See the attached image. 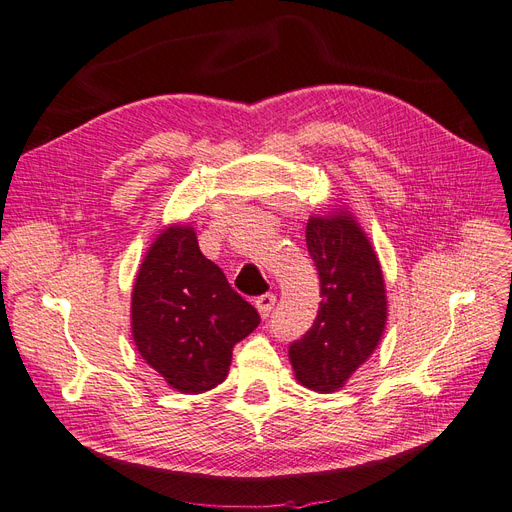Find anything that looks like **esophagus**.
Returning a JSON list of instances; mask_svg holds the SVG:
<instances>
[{
  "label": "esophagus",
  "instance_id": "34e87169",
  "mask_svg": "<svg viewBox=\"0 0 512 512\" xmlns=\"http://www.w3.org/2000/svg\"><path fill=\"white\" fill-rule=\"evenodd\" d=\"M274 304H276V295H274V293H263V295H259V298L255 300V306H257L259 315H261L263 319H268V317L272 315Z\"/></svg>",
  "mask_w": 512,
  "mask_h": 512
}]
</instances>
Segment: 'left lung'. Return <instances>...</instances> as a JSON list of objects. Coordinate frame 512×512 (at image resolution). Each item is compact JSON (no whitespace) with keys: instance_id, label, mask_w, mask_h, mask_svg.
<instances>
[{"instance_id":"1","label":"left lung","mask_w":512,"mask_h":512,"mask_svg":"<svg viewBox=\"0 0 512 512\" xmlns=\"http://www.w3.org/2000/svg\"><path fill=\"white\" fill-rule=\"evenodd\" d=\"M306 246L321 283V304L308 332L289 344L295 378L312 389H340L376 349L387 321L381 263L351 214L312 217Z\"/></svg>"}]
</instances>
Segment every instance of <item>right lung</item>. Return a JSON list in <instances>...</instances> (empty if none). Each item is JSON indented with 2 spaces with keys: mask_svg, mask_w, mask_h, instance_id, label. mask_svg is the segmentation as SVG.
Here are the masks:
<instances>
[{
  "mask_svg": "<svg viewBox=\"0 0 512 512\" xmlns=\"http://www.w3.org/2000/svg\"><path fill=\"white\" fill-rule=\"evenodd\" d=\"M255 306L206 259L191 227L153 242L131 295V332L146 364L185 393L225 381L234 346L259 325Z\"/></svg>",
  "mask_w": 512,
  "mask_h": 512,
  "instance_id": "1",
  "label": "right lung"
}]
</instances>
